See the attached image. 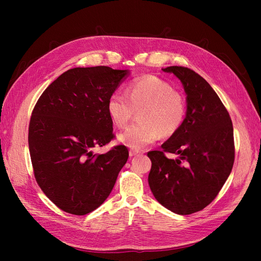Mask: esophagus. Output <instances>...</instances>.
<instances>
[{
  "instance_id": "34e87169",
  "label": "esophagus",
  "mask_w": 261,
  "mask_h": 261,
  "mask_svg": "<svg viewBox=\"0 0 261 261\" xmlns=\"http://www.w3.org/2000/svg\"><path fill=\"white\" fill-rule=\"evenodd\" d=\"M139 152L138 151H136V150H129V156L132 158V156H135V155H137Z\"/></svg>"
}]
</instances>
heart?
<instances>
[{"label":"heart","instance_id":"1","mask_svg":"<svg viewBox=\"0 0 261 261\" xmlns=\"http://www.w3.org/2000/svg\"><path fill=\"white\" fill-rule=\"evenodd\" d=\"M124 94L110 96L107 110L112 123L125 127L135 112L140 110V123L134 124L118 135V140L133 150H141L161 136L170 137L181 127L186 106L183 97L161 78L148 75L133 81Z\"/></svg>","mask_w":261,"mask_h":261}]
</instances>
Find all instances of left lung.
Wrapping results in <instances>:
<instances>
[{"mask_svg": "<svg viewBox=\"0 0 261 261\" xmlns=\"http://www.w3.org/2000/svg\"><path fill=\"white\" fill-rule=\"evenodd\" d=\"M186 93L181 127L162 144V151L148 152L151 170L148 183L154 198L177 215L202 210L216 198L234 163L233 125L212 87L194 70L169 66ZM164 152L174 153L169 160Z\"/></svg>", "mask_w": 261, "mask_h": 261, "instance_id": "8db88e82", "label": "left lung"}]
</instances>
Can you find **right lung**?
Segmentation results:
<instances>
[{
    "instance_id": "add662e5",
    "label": "right lung",
    "mask_w": 261,
    "mask_h": 261,
    "mask_svg": "<svg viewBox=\"0 0 261 261\" xmlns=\"http://www.w3.org/2000/svg\"><path fill=\"white\" fill-rule=\"evenodd\" d=\"M129 74L108 66L68 69L35 106L28 134L35 177L45 196L70 215L100 207L128 159L122 145L103 154L92 149L114 137L108 100Z\"/></svg>"
}]
</instances>
